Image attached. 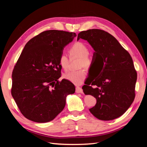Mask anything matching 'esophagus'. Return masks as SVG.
Masks as SVG:
<instances>
[{
	"label": "esophagus",
	"instance_id": "esophagus-1",
	"mask_svg": "<svg viewBox=\"0 0 147 147\" xmlns=\"http://www.w3.org/2000/svg\"><path fill=\"white\" fill-rule=\"evenodd\" d=\"M76 92L77 93H83V90L81 87L77 86L76 87Z\"/></svg>",
	"mask_w": 147,
	"mask_h": 147
}]
</instances>
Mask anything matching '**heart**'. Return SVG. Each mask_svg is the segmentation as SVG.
I'll return each mask as SVG.
<instances>
[{"label": "heart", "mask_w": 147, "mask_h": 147, "mask_svg": "<svg viewBox=\"0 0 147 147\" xmlns=\"http://www.w3.org/2000/svg\"><path fill=\"white\" fill-rule=\"evenodd\" d=\"M89 52L88 46L83 42H77L74 43L70 48L69 53L70 57H78V68H80L76 71H70L64 74L63 77L67 80L76 85H80L83 83L86 77V71L84 67L87 69L91 68L93 64L92 57ZM59 63L61 68L66 70L68 68L69 59L65 55H61L59 59Z\"/></svg>", "instance_id": "1"}]
</instances>
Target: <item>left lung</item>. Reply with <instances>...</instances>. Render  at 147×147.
<instances>
[{"label": "left lung", "instance_id": "obj_1", "mask_svg": "<svg viewBox=\"0 0 147 147\" xmlns=\"http://www.w3.org/2000/svg\"><path fill=\"white\" fill-rule=\"evenodd\" d=\"M86 40L95 52L90 76L98 72L96 78H89L82 88L86 95L97 100L90 109L95 117L109 121L121 117L135 98L137 72L129 52L112 35L105 30L92 29L83 30L77 40Z\"/></svg>", "mask_w": 147, "mask_h": 147}]
</instances>
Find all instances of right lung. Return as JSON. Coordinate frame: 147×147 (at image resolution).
<instances>
[{"mask_svg": "<svg viewBox=\"0 0 147 147\" xmlns=\"http://www.w3.org/2000/svg\"><path fill=\"white\" fill-rule=\"evenodd\" d=\"M77 34L49 30L26 44L12 72L11 95L23 116L37 123H47L61 113L67 95L75 87L67 80L61 82L59 59L65 46Z\"/></svg>", "mask_w": 147, "mask_h": 147, "instance_id": "right-lung-1", "label": "right lung"}]
</instances>
